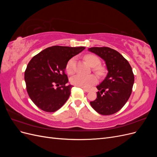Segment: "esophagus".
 <instances>
[{
	"label": "esophagus",
	"mask_w": 157,
	"mask_h": 157,
	"mask_svg": "<svg viewBox=\"0 0 157 157\" xmlns=\"http://www.w3.org/2000/svg\"><path fill=\"white\" fill-rule=\"evenodd\" d=\"M83 88V90L84 92H90V90L89 89H87V88Z\"/></svg>",
	"instance_id": "obj_1"
}]
</instances>
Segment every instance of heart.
I'll return each mask as SVG.
<instances>
[{
	"label": "heart",
	"mask_w": 157,
	"mask_h": 157,
	"mask_svg": "<svg viewBox=\"0 0 157 157\" xmlns=\"http://www.w3.org/2000/svg\"><path fill=\"white\" fill-rule=\"evenodd\" d=\"M84 59L86 62L92 67H94L95 73L99 76H103L105 74V70L104 67H101L100 65V59L98 57L93 54H87L84 56ZM75 59L74 58H71L66 64V71L69 74H72L73 73V67L75 65ZM98 81L97 77L94 75H77L71 79V82L73 85L81 88H89L91 85L96 84Z\"/></svg>",
	"instance_id": "obj_1"
}]
</instances>
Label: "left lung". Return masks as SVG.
<instances>
[{"label":"left lung","instance_id":"left-lung-1","mask_svg":"<svg viewBox=\"0 0 157 157\" xmlns=\"http://www.w3.org/2000/svg\"><path fill=\"white\" fill-rule=\"evenodd\" d=\"M90 52L105 61L108 74L97 86V98L90 103L102 115H111L123 107L129 99L134 82V75L128 61L119 52L109 47H93Z\"/></svg>","mask_w":157,"mask_h":157}]
</instances>
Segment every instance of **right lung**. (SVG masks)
<instances>
[{
  "label": "right lung",
  "instance_id": "add662e5",
  "mask_svg": "<svg viewBox=\"0 0 157 157\" xmlns=\"http://www.w3.org/2000/svg\"><path fill=\"white\" fill-rule=\"evenodd\" d=\"M85 47L54 46L41 51L28 63L25 71L27 92L36 107L55 112L67 101L73 86L67 85V61Z\"/></svg>",
  "mask_w": 157,
  "mask_h": 157
}]
</instances>
